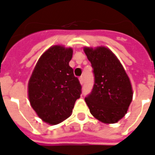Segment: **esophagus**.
Wrapping results in <instances>:
<instances>
[{
	"label": "esophagus",
	"mask_w": 155,
	"mask_h": 155,
	"mask_svg": "<svg viewBox=\"0 0 155 155\" xmlns=\"http://www.w3.org/2000/svg\"><path fill=\"white\" fill-rule=\"evenodd\" d=\"M84 76H80V84H84Z\"/></svg>",
	"instance_id": "esophagus-1"
}]
</instances>
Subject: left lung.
Instances as JSON below:
<instances>
[{
	"mask_svg": "<svg viewBox=\"0 0 155 155\" xmlns=\"http://www.w3.org/2000/svg\"><path fill=\"white\" fill-rule=\"evenodd\" d=\"M91 61L94 84L85 102L91 114L105 124H114L128 111L132 100V85L125 70L113 52L105 46L84 49Z\"/></svg>",
	"mask_w": 155,
	"mask_h": 155,
	"instance_id": "obj_1",
	"label": "left lung"
}]
</instances>
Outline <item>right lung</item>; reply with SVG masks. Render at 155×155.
Returning a JSON list of instances; mask_svg holds the SVG:
<instances>
[{
	"instance_id": "right-lung-1",
	"label": "right lung",
	"mask_w": 155,
	"mask_h": 155,
	"mask_svg": "<svg viewBox=\"0 0 155 155\" xmlns=\"http://www.w3.org/2000/svg\"><path fill=\"white\" fill-rule=\"evenodd\" d=\"M73 50L53 45L38 61L28 83L30 103L38 116L58 124L71 116L81 85L69 66Z\"/></svg>"
}]
</instances>
